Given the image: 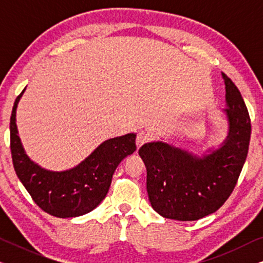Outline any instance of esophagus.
Listing matches in <instances>:
<instances>
[{"label": "esophagus", "mask_w": 263, "mask_h": 263, "mask_svg": "<svg viewBox=\"0 0 263 263\" xmlns=\"http://www.w3.org/2000/svg\"><path fill=\"white\" fill-rule=\"evenodd\" d=\"M149 140V134L147 132H139L138 136H136V146L141 147L143 143H146Z\"/></svg>", "instance_id": "obj_1"}]
</instances>
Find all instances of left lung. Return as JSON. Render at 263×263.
I'll list each match as a JSON object with an SVG mask.
<instances>
[{
  "label": "left lung",
  "instance_id": "1",
  "mask_svg": "<svg viewBox=\"0 0 263 263\" xmlns=\"http://www.w3.org/2000/svg\"><path fill=\"white\" fill-rule=\"evenodd\" d=\"M225 82L229 133L217 149L195 156L163 141L145 143L139 154L147 168V193L164 218L194 221L214 213L235 189L249 149L251 124L242 95Z\"/></svg>",
  "mask_w": 263,
  "mask_h": 263
}]
</instances>
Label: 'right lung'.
<instances>
[{"mask_svg": "<svg viewBox=\"0 0 263 263\" xmlns=\"http://www.w3.org/2000/svg\"><path fill=\"white\" fill-rule=\"evenodd\" d=\"M24 92L10 116V152L17 177L34 202L53 217L75 218L93 211L105 199L118 164L135 152L136 134L106 140L69 170H46L28 158L17 134L16 107Z\"/></svg>", "mask_w": 263, "mask_h": 263, "instance_id": "1", "label": "right lung"}]
</instances>
